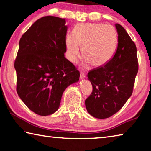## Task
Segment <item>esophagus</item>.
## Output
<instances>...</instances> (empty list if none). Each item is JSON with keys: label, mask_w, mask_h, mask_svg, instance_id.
I'll use <instances>...</instances> for the list:
<instances>
[{"label": "esophagus", "mask_w": 151, "mask_h": 151, "mask_svg": "<svg viewBox=\"0 0 151 151\" xmlns=\"http://www.w3.org/2000/svg\"><path fill=\"white\" fill-rule=\"evenodd\" d=\"M85 78V73H83V72H81V75H80V78H81V79H84Z\"/></svg>", "instance_id": "34e87169"}]
</instances>
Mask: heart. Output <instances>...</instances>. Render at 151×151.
<instances>
[{"label":"heart","mask_w":151,"mask_h":151,"mask_svg":"<svg viewBox=\"0 0 151 151\" xmlns=\"http://www.w3.org/2000/svg\"><path fill=\"white\" fill-rule=\"evenodd\" d=\"M118 43V36L114 28L103 23H80L76 25L73 35H67L65 45L66 57L76 63L81 57L82 47L85 55L82 66L93 63L95 66L105 65L112 59Z\"/></svg>","instance_id":"1"}]
</instances>
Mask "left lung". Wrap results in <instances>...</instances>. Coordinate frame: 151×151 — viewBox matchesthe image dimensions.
<instances>
[{
	"label": "left lung",
	"mask_w": 151,
	"mask_h": 151,
	"mask_svg": "<svg viewBox=\"0 0 151 151\" xmlns=\"http://www.w3.org/2000/svg\"><path fill=\"white\" fill-rule=\"evenodd\" d=\"M118 47L105 65L88 73L93 92L85 100L87 112L96 119H106L116 113L132 93L138 73L137 47L121 24H115Z\"/></svg>",
	"instance_id": "left-lung-1"
}]
</instances>
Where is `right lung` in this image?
Segmentation results:
<instances>
[{"label": "right lung", "mask_w": 151, "mask_h": 151, "mask_svg": "<svg viewBox=\"0 0 151 151\" xmlns=\"http://www.w3.org/2000/svg\"><path fill=\"white\" fill-rule=\"evenodd\" d=\"M65 19L42 17L19 41L14 62L17 91L28 108L40 116L55 113L63 92L79 81V71L65 57Z\"/></svg>", "instance_id": "right-lung-1"}]
</instances>
